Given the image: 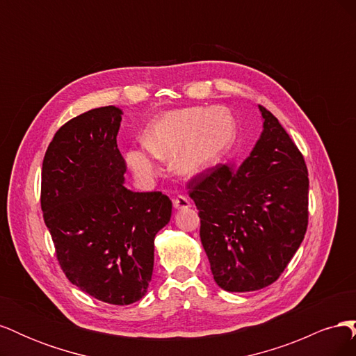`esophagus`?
I'll use <instances>...</instances> for the list:
<instances>
[{
	"label": "esophagus",
	"instance_id": "34e87169",
	"mask_svg": "<svg viewBox=\"0 0 356 356\" xmlns=\"http://www.w3.org/2000/svg\"><path fill=\"white\" fill-rule=\"evenodd\" d=\"M191 207L190 200L186 196H178L174 199V208L175 209H187Z\"/></svg>",
	"mask_w": 356,
	"mask_h": 356
}]
</instances>
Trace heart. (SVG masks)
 <instances>
[{
	"label": "heart",
	"instance_id": "b5f03b06",
	"mask_svg": "<svg viewBox=\"0 0 356 356\" xmlns=\"http://www.w3.org/2000/svg\"><path fill=\"white\" fill-rule=\"evenodd\" d=\"M236 135V120L225 106H193L170 111L149 124L144 145L154 157H174L178 174L195 177L209 169L227 149ZM134 174L143 179L156 174V165L143 149L126 156Z\"/></svg>",
	"mask_w": 356,
	"mask_h": 356
}]
</instances>
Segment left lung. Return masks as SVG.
I'll return each instance as SVG.
<instances>
[{
	"instance_id": "1",
	"label": "left lung",
	"mask_w": 356,
	"mask_h": 356,
	"mask_svg": "<svg viewBox=\"0 0 356 356\" xmlns=\"http://www.w3.org/2000/svg\"><path fill=\"white\" fill-rule=\"evenodd\" d=\"M263 132L239 168L217 165L191 178L200 241L215 282L230 293L273 284L305 239L309 178L303 154L258 105Z\"/></svg>"
}]
</instances>
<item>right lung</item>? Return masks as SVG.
<instances>
[{"mask_svg":"<svg viewBox=\"0 0 356 356\" xmlns=\"http://www.w3.org/2000/svg\"><path fill=\"white\" fill-rule=\"evenodd\" d=\"M122 114L108 105L71 118L53 136L41 170L42 217L60 268L84 293L118 306L145 296L154 238L172 213L166 195L123 186Z\"/></svg>","mask_w":356,"mask_h":356,"instance_id":"obj_1","label":"right lung"}]
</instances>
